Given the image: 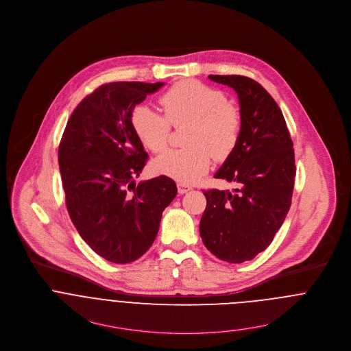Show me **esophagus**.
<instances>
[{
	"label": "esophagus",
	"instance_id": "obj_1",
	"mask_svg": "<svg viewBox=\"0 0 351 351\" xmlns=\"http://www.w3.org/2000/svg\"><path fill=\"white\" fill-rule=\"evenodd\" d=\"M177 188H178V193L180 194H185V193H188V191H191V185H186V184H177Z\"/></svg>",
	"mask_w": 351,
	"mask_h": 351
}]
</instances>
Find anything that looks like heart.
I'll return each mask as SVG.
<instances>
[{
    "label": "heart",
    "mask_w": 351,
    "mask_h": 351,
    "mask_svg": "<svg viewBox=\"0 0 351 351\" xmlns=\"http://www.w3.org/2000/svg\"><path fill=\"white\" fill-rule=\"evenodd\" d=\"M165 117L146 106L131 112V126L142 145L153 153L167 147L170 126L188 125L186 147L169 150L154 160V170L178 182L191 184L208 171L212 156L223 160L234 150L240 131V110L226 101L223 91L195 80L176 83L160 96Z\"/></svg>",
    "instance_id": "b5f03b06"
}]
</instances>
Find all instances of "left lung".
Instances as JSON below:
<instances>
[{
  "mask_svg": "<svg viewBox=\"0 0 351 351\" xmlns=\"http://www.w3.org/2000/svg\"><path fill=\"white\" fill-rule=\"evenodd\" d=\"M209 79L237 93L241 131L234 150L215 174L237 188L204 191L206 208L199 234L216 257L244 263L272 243L287 216L296 174L293 143L278 103L254 79Z\"/></svg>",
  "mask_w": 351,
  "mask_h": 351,
  "instance_id": "obj_1",
  "label": "left lung"
}]
</instances>
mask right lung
I'll return each instance as SVG.
<instances>
[{"mask_svg":"<svg viewBox=\"0 0 351 351\" xmlns=\"http://www.w3.org/2000/svg\"><path fill=\"white\" fill-rule=\"evenodd\" d=\"M163 83L117 82L86 96L66 122L59 166L69 217L103 258L126 264L154 243L176 182L160 176L138 185L147 153L131 126V112Z\"/></svg>","mask_w":351,"mask_h":351,"instance_id":"1","label":"right lung"}]
</instances>
